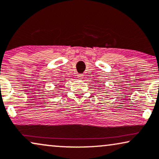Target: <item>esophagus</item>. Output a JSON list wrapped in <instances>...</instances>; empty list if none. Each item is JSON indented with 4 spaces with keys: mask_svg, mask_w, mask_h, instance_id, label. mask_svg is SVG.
I'll return each mask as SVG.
<instances>
[{
    "mask_svg": "<svg viewBox=\"0 0 159 159\" xmlns=\"http://www.w3.org/2000/svg\"><path fill=\"white\" fill-rule=\"evenodd\" d=\"M78 79H82V78H84V75H83V74H78Z\"/></svg>",
    "mask_w": 159,
    "mask_h": 159,
    "instance_id": "esophagus-1",
    "label": "esophagus"
}]
</instances>
